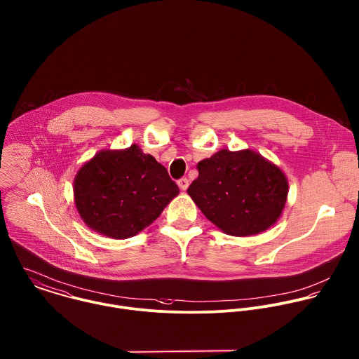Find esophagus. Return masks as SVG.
<instances>
[{"instance_id":"esophagus-1","label":"esophagus","mask_w":359,"mask_h":359,"mask_svg":"<svg viewBox=\"0 0 359 359\" xmlns=\"http://www.w3.org/2000/svg\"><path fill=\"white\" fill-rule=\"evenodd\" d=\"M177 184H179V187H180V190H187V187H189V179L187 177H183V179H180L179 182H177Z\"/></svg>"}]
</instances>
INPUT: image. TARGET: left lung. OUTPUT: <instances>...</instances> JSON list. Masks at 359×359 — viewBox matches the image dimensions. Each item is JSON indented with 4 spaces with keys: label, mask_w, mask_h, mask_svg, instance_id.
Masks as SVG:
<instances>
[{
    "label": "left lung",
    "mask_w": 359,
    "mask_h": 359,
    "mask_svg": "<svg viewBox=\"0 0 359 359\" xmlns=\"http://www.w3.org/2000/svg\"><path fill=\"white\" fill-rule=\"evenodd\" d=\"M189 196L214 224L230 236L269 229L286 205L285 173L251 149H220L197 165Z\"/></svg>",
    "instance_id": "obj_1"
}]
</instances>
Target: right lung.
<instances>
[{"label": "right lung", "mask_w": 359, "mask_h": 359, "mask_svg": "<svg viewBox=\"0 0 359 359\" xmlns=\"http://www.w3.org/2000/svg\"><path fill=\"white\" fill-rule=\"evenodd\" d=\"M73 193L79 215L90 229L122 240L149 226L179 187L163 165L133 144L95 154L77 172Z\"/></svg>", "instance_id": "add662e5"}]
</instances>
